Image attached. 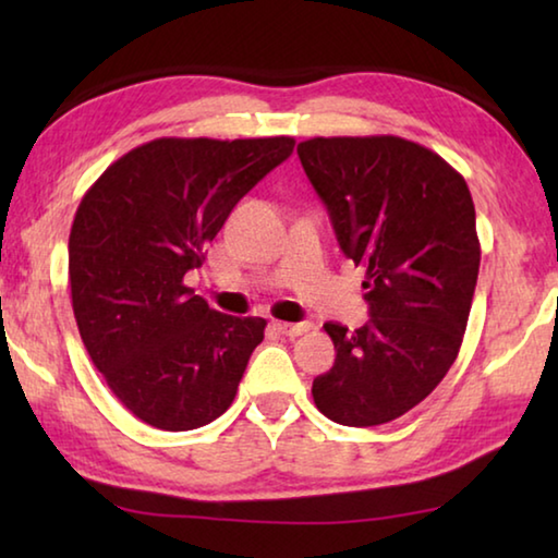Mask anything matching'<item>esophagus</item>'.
I'll return each instance as SVG.
<instances>
[{
	"mask_svg": "<svg viewBox=\"0 0 558 558\" xmlns=\"http://www.w3.org/2000/svg\"><path fill=\"white\" fill-rule=\"evenodd\" d=\"M272 327H276L278 332L286 335V337H300V335H305V332H310V329H313V325H310V323H272Z\"/></svg>",
	"mask_w": 558,
	"mask_h": 558,
	"instance_id": "esophagus-1",
	"label": "esophagus"
}]
</instances>
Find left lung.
<instances>
[{"instance_id": "1", "label": "left lung", "mask_w": 558, "mask_h": 558, "mask_svg": "<svg viewBox=\"0 0 558 558\" xmlns=\"http://www.w3.org/2000/svg\"><path fill=\"white\" fill-rule=\"evenodd\" d=\"M302 169L339 248L366 270L369 323H327L335 366L313 381L329 421L381 426L418 405L456 362L477 286L475 204L456 169L393 135L313 137Z\"/></svg>"}]
</instances>
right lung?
<instances>
[{"label":"right lung","instance_id":"1","mask_svg":"<svg viewBox=\"0 0 558 558\" xmlns=\"http://www.w3.org/2000/svg\"><path fill=\"white\" fill-rule=\"evenodd\" d=\"M292 147V137H159L81 199L69 239L75 323L110 391L147 426L194 430L233 403L266 319L211 310L184 276Z\"/></svg>","mask_w":558,"mask_h":558}]
</instances>
